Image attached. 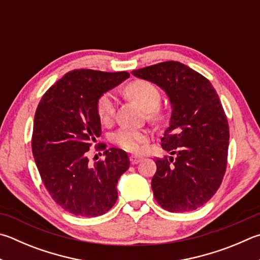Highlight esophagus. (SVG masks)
<instances>
[{
    "label": "esophagus",
    "mask_w": 260,
    "mask_h": 260,
    "mask_svg": "<svg viewBox=\"0 0 260 260\" xmlns=\"http://www.w3.org/2000/svg\"><path fill=\"white\" fill-rule=\"evenodd\" d=\"M129 160H131V164L135 165V164L140 162L141 160H142V158L139 157V155H131V157H129Z\"/></svg>",
    "instance_id": "esophagus-1"
}]
</instances>
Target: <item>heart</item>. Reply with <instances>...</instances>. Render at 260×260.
Returning <instances> with one entry per match:
<instances>
[{
    "instance_id": "heart-1",
    "label": "heart",
    "mask_w": 260,
    "mask_h": 260,
    "mask_svg": "<svg viewBox=\"0 0 260 260\" xmlns=\"http://www.w3.org/2000/svg\"><path fill=\"white\" fill-rule=\"evenodd\" d=\"M125 94L148 111L149 119L161 121L165 118L164 111L159 108L161 102V93L154 84L145 79H136L125 87ZM96 114L103 124H108L112 120L115 115V99L112 94L105 93L98 99ZM146 140V132L131 128H121L112 136L115 144L129 152H139Z\"/></svg>"
}]
</instances>
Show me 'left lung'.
Segmentation results:
<instances>
[{
  "instance_id": "1",
  "label": "left lung",
  "mask_w": 260,
  "mask_h": 260,
  "mask_svg": "<svg viewBox=\"0 0 260 260\" xmlns=\"http://www.w3.org/2000/svg\"><path fill=\"white\" fill-rule=\"evenodd\" d=\"M132 74L161 87L172 103L161 146L176 157L155 159L154 199L171 212L192 211L211 199L228 166V117L211 83L178 61H165Z\"/></svg>"
}]
</instances>
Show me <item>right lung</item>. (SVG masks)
Wrapping results in <instances>:
<instances>
[{
	"instance_id": "obj_1",
	"label": "right lung",
	"mask_w": 260,
	"mask_h": 260,
	"mask_svg": "<svg viewBox=\"0 0 260 260\" xmlns=\"http://www.w3.org/2000/svg\"><path fill=\"white\" fill-rule=\"evenodd\" d=\"M129 77L127 72L75 69L44 93L37 106L31 150L52 199L75 216L96 217L116 204L117 182L129 167L120 149L100 143L106 159L94 164L88 150L101 135L96 101Z\"/></svg>"
}]
</instances>
